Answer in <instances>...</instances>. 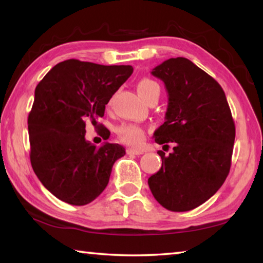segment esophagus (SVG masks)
<instances>
[{
    "instance_id": "obj_1",
    "label": "esophagus",
    "mask_w": 263,
    "mask_h": 263,
    "mask_svg": "<svg viewBox=\"0 0 263 263\" xmlns=\"http://www.w3.org/2000/svg\"><path fill=\"white\" fill-rule=\"evenodd\" d=\"M144 153V151L140 149V148H127V154H135V155H140Z\"/></svg>"
}]
</instances>
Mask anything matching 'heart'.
<instances>
[{
  "label": "heart",
  "instance_id": "b5f03b06",
  "mask_svg": "<svg viewBox=\"0 0 263 263\" xmlns=\"http://www.w3.org/2000/svg\"><path fill=\"white\" fill-rule=\"evenodd\" d=\"M138 92H139L140 96L142 99H145L146 96L151 92H153L155 90H160L159 84L157 82H154L153 80L151 79H141L139 82H138ZM118 137L123 142L128 145H133V146H138L140 145L142 141L145 139V132L142 131V128L136 125H122L118 128Z\"/></svg>",
  "mask_w": 263,
  "mask_h": 263
}]
</instances>
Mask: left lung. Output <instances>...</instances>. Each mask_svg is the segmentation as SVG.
I'll list each match as a JSON object with an SVG mask.
<instances>
[{"mask_svg": "<svg viewBox=\"0 0 263 263\" xmlns=\"http://www.w3.org/2000/svg\"><path fill=\"white\" fill-rule=\"evenodd\" d=\"M168 92L164 123L154 132L162 166L148 179L154 198L183 212L206 202L229 175L235 126L225 92L215 79L185 58H171L152 69ZM167 146L168 145H164Z\"/></svg>", "mask_w": 263, "mask_h": 263, "instance_id": "1", "label": "left lung"}]
</instances>
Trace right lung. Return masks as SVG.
<instances>
[{
	"label": "right lung",
	"instance_id": "obj_1",
	"mask_svg": "<svg viewBox=\"0 0 263 263\" xmlns=\"http://www.w3.org/2000/svg\"><path fill=\"white\" fill-rule=\"evenodd\" d=\"M132 66H104L69 59L55 65L34 90L28 118L33 172L51 194L72 205H86L109 183L118 144L97 147L86 140V121L96 124L105 105L131 77ZM108 139L110 132L102 128Z\"/></svg>",
	"mask_w": 263,
	"mask_h": 263
}]
</instances>
